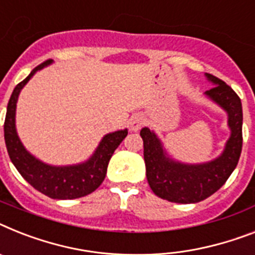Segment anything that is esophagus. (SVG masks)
<instances>
[{
	"label": "esophagus",
	"mask_w": 255,
	"mask_h": 255,
	"mask_svg": "<svg viewBox=\"0 0 255 255\" xmlns=\"http://www.w3.org/2000/svg\"><path fill=\"white\" fill-rule=\"evenodd\" d=\"M144 121H142V118L141 115H133V117L129 119V129L131 131H138L142 126Z\"/></svg>",
	"instance_id": "esophagus-1"
}]
</instances>
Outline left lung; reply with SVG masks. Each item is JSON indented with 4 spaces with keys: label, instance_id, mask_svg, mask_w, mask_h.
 <instances>
[{
    "label": "left lung",
    "instance_id": "1",
    "mask_svg": "<svg viewBox=\"0 0 255 255\" xmlns=\"http://www.w3.org/2000/svg\"><path fill=\"white\" fill-rule=\"evenodd\" d=\"M205 76L214 85L205 92V96L228 115L227 123L231 134L220 155L204 163H184L171 157L153 129L144 127L140 131L144 141L147 183L155 196L170 202L196 204L206 200L226 183L240 159L243 147L240 97L223 80L211 74Z\"/></svg>",
    "mask_w": 255,
    "mask_h": 255
}]
</instances>
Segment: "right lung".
I'll use <instances>...</instances> for the list:
<instances>
[{
	"mask_svg": "<svg viewBox=\"0 0 255 255\" xmlns=\"http://www.w3.org/2000/svg\"><path fill=\"white\" fill-rule=\"evenodd\" d=\"M51 63L53 61L49 59L33 68L31 74L14 88L8 100L3 126L5 142L12 164L32 187L54 200H74L95 192L101 185L106 176L109 160L113 157L115 149L126 138L128 129H119L105 134L89 159L78 164L53 166L32 155L22 144L16 132V102L20 91L31 80L32 76Z\"/></svg>",
	"mask_w": 255,
	"mask_h": 255,
	"instance_id": "add662e5",
	"label": "right lung"
}]
</instances>
